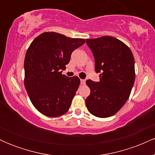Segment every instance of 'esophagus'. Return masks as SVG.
Instances as JSON below:
<instances>
[{
	"label": "esophagus",
	"mask_w": 155,
	"mask_h": 155,
	"mask_svg": "<svg viewBox=\"0 0 155 155\" xmlns=\"http://www.w3.org/2000/svg\"><path fill=\"white\" fill-rule=\"evenodd\" d=\"M85 82H86V80H85V79H81V85H84Z\"/></svg>",
	"instance_id": "obj_1"
}]
</instances>
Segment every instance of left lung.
<instances>
[{"instance_id":"obj_1","label":"left lung","mask_w":155,"mask_h":155,"mask_svg":"<svg viewBox=\"0 0 155 155\" xmlns=\"http://www.w3.org/2000/svg\"><path fill=\"white\" fill-rule=\"evenodd\" d=\"M95 58L100 81L87 80L90 94L85 100L89 112L100 118L114 115L129 98L136 78L130 49L114 37L86 39Z\"/></svg>"}]
</instances>
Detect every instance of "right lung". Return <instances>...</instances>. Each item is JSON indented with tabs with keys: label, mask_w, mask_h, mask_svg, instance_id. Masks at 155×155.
<instances>
[{
	"label": "right lung",
	"mask_w": 155,
	"mask_h": 155,
	"mask_svg": "<svg viewBox=\"0 0 155 155\" xmlns=\"http://www.w3.org/2000/svg\"><path fill=\"white\" fill-rule=\"evenodd\" d=\"M85 43L55 32H44L28 47L25 58L24 84L31 103L45 116L57 117L68 111L80 84L78 76L62 74L72 51Z\"/></svg>",
	"instance_id": "1"
}]
</instances>
